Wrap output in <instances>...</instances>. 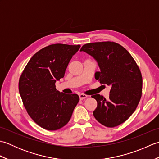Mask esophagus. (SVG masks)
<instances>
[{
    "label": "esophagus",
    "mask_w": 159,
    "mask_h": 159,
    "mask_svg": "<svg viewBox=\"0 0 159 159\" xmlns=\"http://www.w3.org/2000/svg\"><path fill=\"white\" fill-rule=\"evenodd\" d=\"M87 97V96L85 95V94H83V93L79 94V98H80V100H84L85 98H86Z\"/></svg>",
    "instance_id": "1"
}]
</instances>
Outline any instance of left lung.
<instances>
[{
  "label": "left lung",
  "instance_id": "8db88e82",
  "mask_svg": "<svg viewBox=\"0 0 159 159\" xmlns=\"http://www.w3.org/2000/svg\"><path fill=\"white\" fill-rule=\"evenodd\" d=\"M80 51L98 62L100 71L96 72L95 79L111 86L109 100L100 94L92 96L98 103L93 116L107 127L124 123L137 109L142 93V76L135 61L123 46L113 42L86 43Z\"/></svg>",
  "mask_w": 159,
  "mask_h": 159
}]
</instances>
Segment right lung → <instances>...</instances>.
Instances as JSON below:
<instances>
[{"mask_svg": "<svg viewBox=\"0 0 159 159\" xmlns=\"http://www.w3.org/2000/svg\"><path fill=\"white\" fill-rule=\"evenodd\" d=\"M80 45L55 43L41 49L29 60L19 79V92L29 116L48 130L62 128L70 121L79 101L76 93L66 94L55 83L64 76Z\"/></svg>", "mask_w": 159, "mask_h": 159, "instance_id": "right-lung-1", "label": "right lung"}]
</instances>
